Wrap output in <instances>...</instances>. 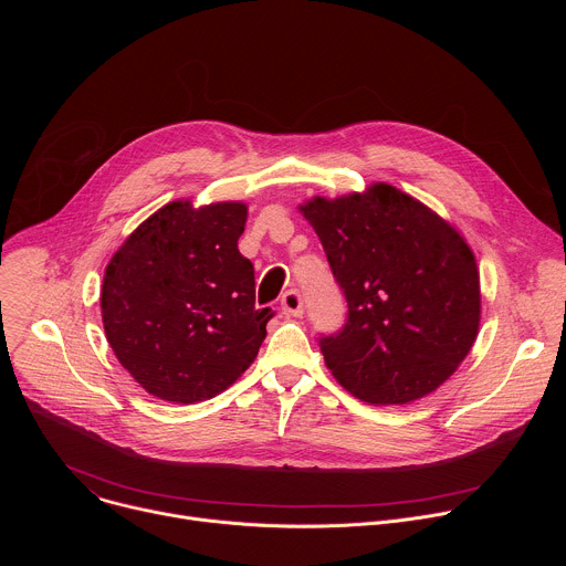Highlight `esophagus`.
Instances as JSON below:
<instances>
[{
	"label": "esophagus",
	"mask_w": 566,
	"mask_h": 566,
	"mask_svg": "<svg viewBox=\"0 0 566 566\" xmlns=\"http://www.w3.org/2000/svg\"><path fill=\"white\" fill-rule=\"evenodd\" d=\"M282 313L291 315V317H300L304 313V304H302V295L297 291H286L282 295Z\"/></svg>",
	"instance_id": "obj_1"
}]
</instances>
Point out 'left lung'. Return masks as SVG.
<instances>
[{"instance_id": "1", "label": "left lung", "mask_w": 566, "mask_h": 566, "mask_svg": "<svg viewBox=\"0 0 566 566\" xmlns=\"http://www.w3.org/2000/svg\"><path fill=\"white\" fill-rule=\"evenodd\" d=\"M300 212L349 306L345 329L319 340L334 378L369 406H408L441 387L481 319L479 269L463 234L389 184L311 197Z\"/></svg>"}]
</instances>
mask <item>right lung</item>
Listing matches in <instances>:
<instances>
[{
  "label": "right lung",
  "mask_w": 566,
  "mask_h": 566,
  "mask_svg": "<svg viewBox=\"0 0 566 566\" xmlns=\"http://www.w3.org/2000/svg\"><path fill=\"white\" fill-rule=\"evenodd\" d=\"M249 206L177 199L114 253L101 291L109 347L132 378L170 402L208 400L244 374L266 338L255 269L239 253Z\"/></svg>",
  "instance_id": "1"
}]
</instances>
